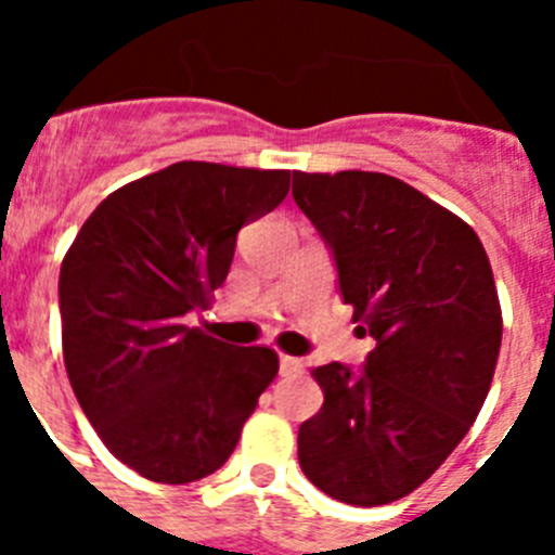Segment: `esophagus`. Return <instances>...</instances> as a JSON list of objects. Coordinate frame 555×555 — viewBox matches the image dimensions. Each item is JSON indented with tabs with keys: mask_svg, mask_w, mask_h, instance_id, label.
I'll return each mask as SVG.
<instances>
[{
	"mask_svg": "<svg viewBox=\"0 0 555 555\" xmlns=\"http://www.w3.org/2000/svg\"><path fill=\"white\" fill-rule=\"evenodd\" d=\"M302 370H306V364H302L300 358L281 356V375H300Z\"/></svg>",
	"mask_w": 555,
	"mask_h": 555,
	"instance_id": "obj_1",
	"label": "esophagus"
}]
</instances>
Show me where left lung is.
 Here are the masks:
<instances>
[{
    "label": "left lung",
    "instance_id": "obj_1",
    "mask_svg": "<svg viewBox=\"0 0 555 555\" xmlns=\"http://www.w3.org/2000/svg\"><path fill=\"white\" fill-rule=\"evenodd\" d=\"M292 194L375 338L361 372L311 370L325 403L300 425V467L333 500L386 506L442 467L487 400L503 336L492 267L464 219L391 175L294 171Z\"/></svg>",
    "mask_w": 555,
    "mask_h": 555
}]
</instances>
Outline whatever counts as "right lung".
Segmentation results:
<instances>
[{
    "label": "right lung",
    "instance_id": "add662e5",
    "mask_svg": "<svg viewBox=\"0 0 555 555\" xmlns=\"http://www.w3.org/2000/svg\"><path fill=\"white\" fill-rule=\"evenodd\" d=\"M286 169L180 160L107 194L61 267L63 361L105 448L155 483L217 473L278 352L183 325L224 283L235 235L286 199Z\"/></svg>",
    "mask_w": 555,
    "mask_h": 555
}]
</instances>
